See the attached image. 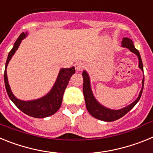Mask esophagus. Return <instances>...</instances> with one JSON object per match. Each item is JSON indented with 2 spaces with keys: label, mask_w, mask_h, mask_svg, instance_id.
I'll return each mask as SVG.
<instances>
[{
  "label": "esophagus",
  "mask_w": 153,
  "mask_h": 153,
  "mask_svg": "<svg viewBox=\"0 0 153 153\" xmlns=\"http://www.w3.org/2000/svg\"><path fill=\"white\" fill-rule=\"evenodd\" d=\"M74 67H75V69L76 71H80L83 68V63L80 61L76 62L74 63Z\"/></svg>",
  "instance_id": "1"
}]
</instances>
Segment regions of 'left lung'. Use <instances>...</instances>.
<instances>
[{"label":"left lung","mask_w":153,"mask_h":153,"mask_svg":"<svg viewBox=\"0 0 153 153\" xmlns=\"http://www.w3.org/2000/svg\"><path fill=\"white\" fill-rule=\"evenodd\" d=\"M122 47L129 49V51L135 53L139 59V68L143 72V64L142 62L141 56H140V52L135 47L133 42L132 40L128 37H124L123 38L122 41ZM83 92L84 95L85 102H86V109L94 118L98 119L100 120H102L105 122H113L115 120H119L120 118L125 116L128 112H129L132 108L134 107L135 105L139 102L140 97L142 96L143 90V86H144V77L142 80V89L140 92V94L138 96L137 99L134 102L128 105L126 107L122 108L120 109H112L109 108L102 106V104L98 102L97 99L93 95V91L91 88V83H90V78L88 73L86 70L83 71Z\"/></svg>","instance_id":"1"}]
</instances>
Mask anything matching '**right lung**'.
<instances>
[{"label": "right lung", "instance_id": "right-lung-1", "mask_svg": "<svg viewBox=\"0 0 153 153\" xmlns=\"http://www.w3.org/2000/svg\"><path fill=\"white\" fill-rule=\"evenodd\" d=\"M27 36V32L26 33L23 32L22 33H21V35L19 36L13 44L12 50L8 53L7 59L5 64L4 74L5 88L10 100L15 104V106L23 113L34 118H45V117H50L51 115H53L60 108L62 100H63V93L67 88L69 80L73 74H75V68L73 67L71 68L60 69L52 89L44 97L33 100L27 101L21 100L17 99L12 93L10 85L8 83L7 67L12 56L18 49L21 41Z\"/></svg>", "mask_w": 153, "mask_h": 153}]
</instances>
